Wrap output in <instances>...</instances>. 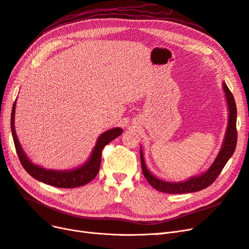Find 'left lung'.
<instances>
[{"instance_id": "1", "label": "left lung", "mask_w": 249, "mask_h": 249, "mask_svg": "<svg viewBox=\"0 0 249 249\" xmlns=\"http://www.w3.org/2000/svg\"><path fill=\"white\" fill-rule=\"evenodd\" d=\"M222 88L227 99V104L229 109V122L227 132L225 135L224 142H222L221 148L217 154L216 159L214 160L213 164L206 172L202 173L201 175L191 177L190 179L185 180L181 182H170L161 180L154 175H152L146 165H145L144 157H143V150L140 149V159H141V166H142V172L144 177L146 178L149 184L156 188L157 191L167 194H185V193H195L204 190V188L211 185L214 180L217 178L220 174L221 170L224 169L230 158L233 156L235 151L236 145H237V128H236V122H237V108L235 99L232 95V92L227 87V84L222 83Z\"/></svg>"}]
</instances>
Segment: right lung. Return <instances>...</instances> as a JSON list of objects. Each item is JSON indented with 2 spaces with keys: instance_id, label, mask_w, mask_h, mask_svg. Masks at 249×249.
Returning a JSON list of instances; mask_svg holds the SVG:
<instances>
[{
  "instance_id": "1",
  "label": "right lung",
  "mask_w": 249,
  "mask_h": 249,
  "mask_svg": "<svg viewBox=\"0 0 249 249\" xmlns=\"http://www.w3.org/2000/svg\"><path fill=\"white\" fill-rule=\"evenodd\" d=\"M15 104L14 102L11 112V131L13 136V141L15 145V149L17 156L19 158L22 167L24 170L35 179L39 181L46 183L53 186L61 187V188H73L88 184L89 181L95 178L100 170L101 166V159H102V150L108 143H110L118 136L123 134V128L114 127L111 130L103 133L99 136L97 143L93 147L90 157L87 160V162L78 168L73 170H66V171H56V170H47L37 166L29 160L25 156L24 151L22 150L21 145L17 139L15 127H14V115H15Z\"/></svg>"
}]
</instances>
